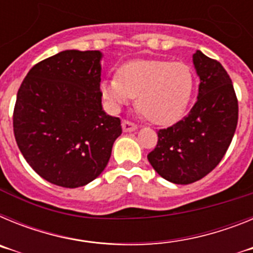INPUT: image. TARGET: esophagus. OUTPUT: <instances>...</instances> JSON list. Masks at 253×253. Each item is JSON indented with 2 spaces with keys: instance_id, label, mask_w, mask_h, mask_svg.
I'll use <instances>...</instances> for the list:
<instances>
[{
  "instance_id": "esophagus-1",
  "label": "esophagus",
  "mask_w": 253,
  "mask_h": 253,
  "mask_svg": "<svg viewBox=\"0 0 253 253\" xmlns=\"http://www.w3.org/2000/svg\"><path fill=\"white\" fill-rule=\"evenodd\" d=\"M122 128H123V131H124V133H130V131L137 130V125L131 122H128V120H123Z\"/></svg>"
}]
</instances>
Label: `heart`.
I'll return each instance as SVG.
<instances>
[{
    "label": "heart",
    "mask_w": 253,
    "mask_h": 253,
    "mask_svg": "<svg viewBox=\"0 0 253 253\" xmlns=\"http://www.w3.org/2000/svg\"><path fill=\"white\" fill-rule=\"evenodd\" d=\"M193 75L184 63L134 59L123 64L118 76L105 78L100 90L113 110L135 97L138 110L153 124L177 122L193 93Z\"/></svg>",
    "instance_id": "heart-1"
}]
</instances>
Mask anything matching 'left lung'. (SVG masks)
<instances>
[{"instance_id": "1", "label": "left lung", "mask_w": 253, "mask_h": 253, "mask_svg": "<svg viewBox=\"0 0 253 253\" xmlns=\"http://www.w3.org/2000/svg\"><path fill=\"white\" fill-rule=\"evenodd\" d=\"M193 63L200 78L198 101L184 119L158 131L157 146L147 156L161 177L177 185L195 182L215 169L238 122L233 84L222 64L200 50Z\"/></svg>"}]
</instances>
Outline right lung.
Segmentation results:
<instances>
[{
  "mask_svg": "<svg viewBox=\"0 0 253 253\" xmlns=\"http://www.w3.org/2000/svg\"><path fill=\"white\" fill-rule=\"evenodd\" d=\"M100 50H63L35 64L13 110L20 152L44 180L84 186L100 176L122 134L119 118L101 104Z\"/></svg>",
  "mask_w": 253,
  "mask_h": 253,
  "instance_id": "1",
  "label": "right lung"
}]
</instances>
